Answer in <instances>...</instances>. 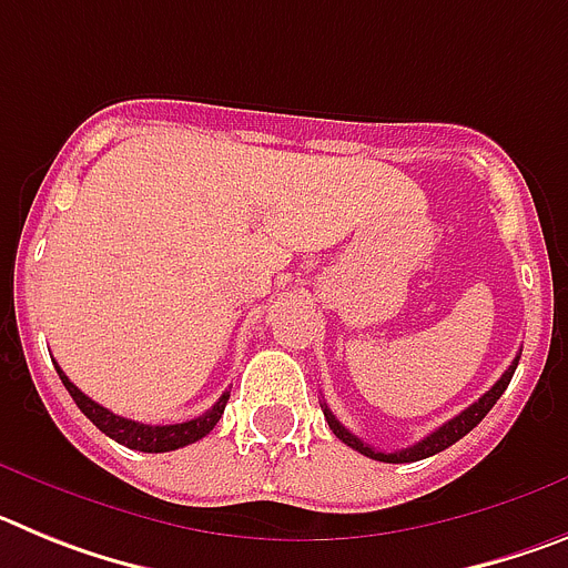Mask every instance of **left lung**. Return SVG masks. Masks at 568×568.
<instances>
[{
    "label": "left lung",
    "instance_id": "8db88e82",
    "mask_svg": "<svg viewBox=\"0 0 568 568\" xmlns=\"http://www.w3.org/2000/svg\"><path fill=\"white\" fill-rule=\"evenodd\" d=\"M518 361H520V355L511 361V366L506 369L504 375H500L498 384L491 386L489 393L480 395L475 404L466 406L464 413L455 415L453 420H446L444 426H438L435 433H429L424 440H418V444L406 446V449H395V453H381V449H373L369 444H364L361 438H355V435L349 433L346 426H341V420L329 413L327 404H321V409H324V418H327V424H329V429L335 433V438L344 440L346 446H353L355 453L366 455V458H373V460H384V464H413V460H424V458H429V455L444 453V449H449L455 440H460L466 433H471V429H475V426L486 418V413H489L491 406L498 404L500 395L506 393V386H509L511 375H515V369H518Z\"/></svg>",
    "mask_w": 568,
    "mask_h": 568
}]
</instances>
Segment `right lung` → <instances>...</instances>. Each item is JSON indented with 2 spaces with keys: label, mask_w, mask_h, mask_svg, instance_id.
<instances>
[{
  "label": "right lung",
  "mask_w": 568,
  "mask_h": 568,
  "mask_svg": "<svg viewBox=\"0 0 568 568\" xmlns=\"http://www.w3.org/2000/svg\"><path fill=\"white\" fill-rule=\"evenodd\" d=\"M57 373L59 378H62L64 389L70 393V398L77 400L79 409H82V413L88 415V418L93 420V424H97L108 438H113L115 444L130 446V449H139V453H173V449H182V446L202 440L204 435H210V429L219 424V418L224 415V406H227L230 400V393H224L222 398L215 400L207 413L199 415V418L184 420V424L150 426V424H139V420L122 418V415L110 413V409H104L102 404L88 398L77 384H70V378L59 369V364H57Z\"/></svg>",
  "instance_id": "right-lung-1"
}]
</instances>
